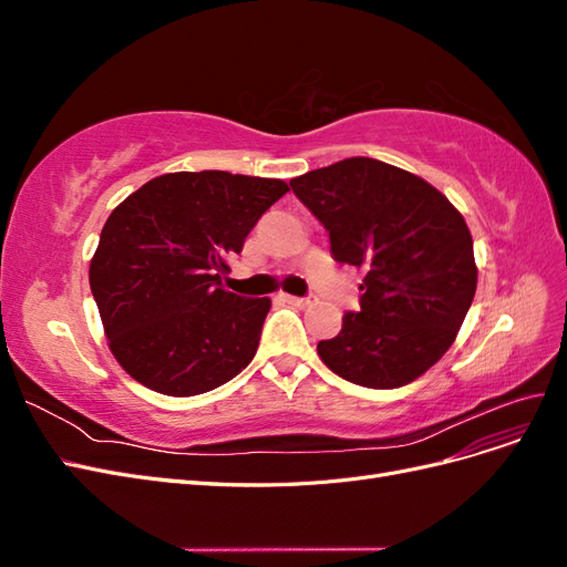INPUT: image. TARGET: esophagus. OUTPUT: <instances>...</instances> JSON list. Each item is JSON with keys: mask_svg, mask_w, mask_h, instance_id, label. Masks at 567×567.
Returning <instances> with one entry per match:
<instances>
[{"mask_svg": "<svg viewBox=\"0 0 567 567\" xmlns=\"http://www.w3.org/2000/svg\"><path fill=\"white\" fill-rule=\"evenodd\" d=\"M286 300L290 302V305H296V307H310L312 302H315V298L310 296V298H296V296H286Z\"/></svg>", "mask_w": 567, "mask_h": 567, "instance_id": "34e87169", "label": "esophagus"}]
</instances>
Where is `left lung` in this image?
<instances>
[{"instance_id":"8db88e82","label":"left lung","mask_w":567,"mask_h":567,"mask_svg":"<svg viewBox=\"0 0 567 567\" xmlns=\"http://www.w3.org/2000/svg\"><path fill=\"white\" fill-rule=\"evenodd\" d=\"M290 188L321 221L340 265L364 269L359 312L321 340V362L354 385L416 381L452 348L477 286L466 219L425 179L373 158L312 169Z\"/></svg>"}]
</instances>
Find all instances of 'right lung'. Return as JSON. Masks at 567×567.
<instances>
[{
    "label": "right lung",
    "mask_w": 567,
    "mask_h": 567,
    "mask_svg": "<svg viewBox=\"0 0 567 567\" xmlns=\"http://www.w3.org/2000/svg\"><path fill=\"white\" fill-rule=\"evenodd\" d=\"M286 192L281 179L221 169L169 173L111 213L90 286L109 348L134 381L194 398L252 362L271 300L229 293L221 271Z\"/></svg>",
    "instance_id": "obj_1"
}]
</instances>
